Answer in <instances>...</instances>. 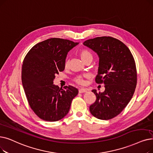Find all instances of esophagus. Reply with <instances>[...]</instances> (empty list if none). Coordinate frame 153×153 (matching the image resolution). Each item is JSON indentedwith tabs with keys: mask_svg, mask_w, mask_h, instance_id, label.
<instances>
[{
	"mask_svg": "<svg viewBox=\"0 0 153 153\" xmlns=\"http://www.w3.org/2000/svg\"><path fill=\"white\" fill-rule=\"evenodd\" d=\"M88 91V90L86 89H84V88H82V89H80L79 90V93H84V92H86Z\"/></svg>",
	"mask_w": 153,
	"mask_h": 153,
	"instance_id": "obj_1",
	"label": "esophagus"
}]
</instances>
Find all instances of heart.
<instances>
[{"label": "heart", "instance_id": "obj_1", "mask_svg": "<svg viewBox=\"0 0 153 153\" xmlns=\"http://www.w3.org/2000/svg\"><path fill=\"white\" fill-rule=\"evenodd\" d=\"M79 56H80L81 58L82 59V60L85 62L86 60H88L89 59H92L93 56L92 54H91V52L89 51L88 50L86 49H82L80 51H79ZM69 65V61H66L65 62V68L68 67ZM74 81L76 82H77L79 84H84V81L82 76H77L74 79Z\"/></svg>", "mask_w": 153, "mask_h": 153}]
</instances>
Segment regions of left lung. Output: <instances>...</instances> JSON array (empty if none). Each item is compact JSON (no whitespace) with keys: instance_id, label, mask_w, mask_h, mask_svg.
Masks as SVG:
<instances>
[{"instance_id":"8db88e82","label":"left lung","mask_w":153,"mask_h":153,"mask_svg":"<svg viewBox=\"0 0 153 153\" xmlns=\"http://www.w3.org/2000/svg\"><path fill=\"white\" fill-rule=\"evenodd\" d=\"M83 44L97 54L96 82L105 85L102 92L92 91L97 99L89 110L96 118L108 120L120 114L134 94L137 84L134 59L127 46L113 37H98Z\"/></svg>"}]
</instances>
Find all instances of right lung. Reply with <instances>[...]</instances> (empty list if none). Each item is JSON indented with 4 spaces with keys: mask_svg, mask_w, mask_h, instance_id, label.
<instances>
[{
    "mask_svg": "<svg viewBox=\"0 0 153 153\" xmlns=\"http://www.w3.org/2000/svg\"><path fill=\"white\" fill-rule=\"evenodd\" d=\"M79 44L69 40L51 38L36 44L25 56L22 82L30 107L46 121H57L69 111L78 94L73 86L64 89L54 84L56 74L63 71L68 53Z\"/></svg>",
    "mask_w": 153,
    "mask_h": 153,
    "instance_id": "add662e5",
    "label": "right lung"
}]
</instances>
